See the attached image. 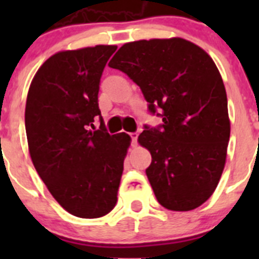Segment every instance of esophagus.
Here are the masks:
<instances>
[{"label":"esophagus","instance_id":"1","mask_svg":"<svg viewBox=\"0 0 259 259\" xmlns=\"http://www.w3.org/2000/svg\"><path fill=\"white\" fill-rule=\"evenodd\" d=\"M130 136H131V144H132V146H136V144H137V137H139V134H137V132H132V134H130Z\"/></svg>","mask_w":259,"mask_h":259}]
</instances>
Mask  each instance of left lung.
Instances as JSON below:
<instances>
[{"instance_id":"1","label":"left lung","mask_w":259,"mask_h":259,"mask_svg":"<svg viewBox=\"0 0 259 259\" xmlns=\"http://www.w3.org/2000/svg\"><path fill=\"white\" fill-rule=\"evenodd\" d=\"M109 66L140 87L158 127L144 125L139 143L152 154L145 170L162 206L189 211L215 191L230 141L227 95L214 61L180 37L128 42Z\"/></svg>"}]
</instances>
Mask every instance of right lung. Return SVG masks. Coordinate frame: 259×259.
Segmentation results:
<instances>
[{
    "label": "right lung",
    "mask_w": 259,
    "mask_h": 259,
    "mask_svg": "<svg viewBox=\"0 0 259 259\" xmlns=\"http://www.w3.org/2000/svg\"><path fill=\"white\" fill-rule=\"evenodd\" d=\"M115 50L97 45L57 53L38 68L27 96L33 166L57 202L79 218H100L114 209L131 144L124 132L106 131L98 107L100 80ZM97 117L100 130L93 124Z\"/></svg>",
    "instance_id": "obj_1"
}]
</instances>
